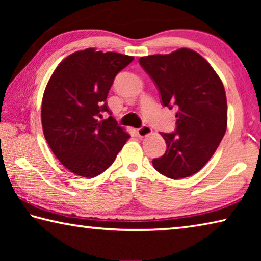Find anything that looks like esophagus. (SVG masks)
<instances>
[{"mask_svg":"<svg viewBox=\"0 0 261 261\" xmlns=\"http://www.w3.org/2000/svg\"><path fill=\"white\" fill-rule=\"evenodd\" d=\"M137 134H138V136L141 137V138H144V137H147L152 134V129L147 125H144L137 130Z\"/></svg>","mask_w":261,"mask_h":261,"instance_id":"34e87169","label":"esophagus"}]
</instances>
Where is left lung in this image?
<instances>
[{
	"instance_id": "left-lung-1",
	"label": "left lung",
	"mask_w": 261,
	"mask_h": 261,
	"mask_svg": "<svg viewBox=\"0 0 261 261\" xmlns=\"http://www.w3.org/2000/svg\"><path fill=\"white\" fill-rule=\"evenodd\" d=\"M139 63L153 79L162 105L175 107L176 131L162 134L167 151L153 167L167 177H189L204 167L227 130L223 84L204 57L189 48L148 55Z\"/></svg>"
}]
</instances>
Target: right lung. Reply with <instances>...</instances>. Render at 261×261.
<instances>
[{"instance_id":"add662e5","label":"right lung","mask_w":261,"mask_h":261,"mask_svg":"<svg viewBox=\"0 0 261 261\" xmlns=\"http://www.w3.org/2000/svg\"><path fill=\"white\" fill-rule=\"evenodd\" d=\"M134 57L87 48L57 65L41 106L45 138L60 162L74 175L92 178L112 166L130 135L109 113L107 96L116 74Z\"/></svg>"}]
</instances>
